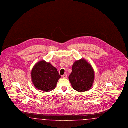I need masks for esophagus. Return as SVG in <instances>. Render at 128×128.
Wrapping results in <instances>:
<instances>
[{"mask_svg":"<svg viewBox=\"0 0 128 128\" xmlns=\"http://www.w3.org/2000/svg\"><path fill=\"white\" fill-rule=\"evenodd\" d=\"M67 77H68V74H65L63 75V76H62V77L63 78H67Z\"/></svg>","mask_w":128,"mask_h":128,"instance_id":"1","label":"esophagus"}]
</instances>
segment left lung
<instances>
[{"label":"left lung","instance_id":"obj_1","mask_svg":"<svg viewBox=\"0 0 128 128\" xmlns=\"http://www.w3.org/2000/svg\"><path fill=\"white\" fill-rule=\"evenodd\" d=\"M68 79L73 89L79 92L88 91L94 80V72L90 64L84 58L75 61Z\"/></svg>","mask_w":128,"mask_h":128}]
</instances>
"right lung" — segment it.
Segmentation results:
<instances>
[{
    "mask_svg": "<svg viewBox=\"0 0 128 128\" xmlns=\"http://www.w3.org/2000/svg\"><path fill=\"white\" fill-rule=\"evenodd\" d=\"M31 77L36 88L48 92L55 89L61 76L57 69L50 63L42 60L37 63L33 67Z\"/></svg>",
    "mask_w": 128,
    "mask_h": 128,
    "instance_id": "1",
    "label": "right lung"
}]
</instances>
